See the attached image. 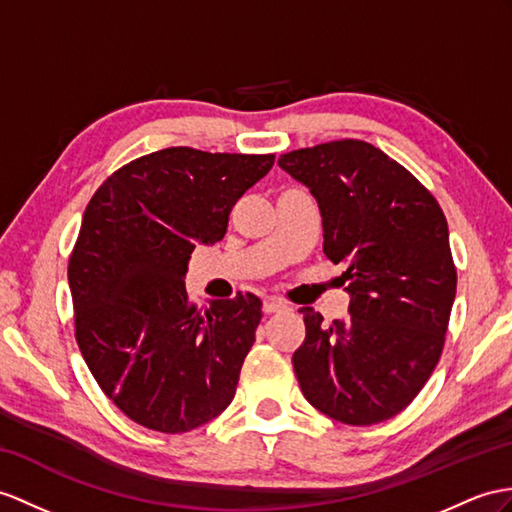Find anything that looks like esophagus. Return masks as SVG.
<instances>
[{
    "label": "esophagus",
    "mask_w": 512,
    "mask_h": 512,
    "mask_svg": "<svg viewBox=\"0 0 512 512\" xmlns=\"http://www.w3.org/2000/svg\"><path fill=\"white\" fill-rule=\"evenodd\" d=\"M263 310L267 315H273V313H284V310H289V306H286L282 299H267Z\"/></svg>",
    "instance_id": "34e87169"
}]
</instances>
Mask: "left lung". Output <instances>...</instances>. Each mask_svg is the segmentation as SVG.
I'll list each match as a JSON object with an SVG mask.
<instances>
[{
  "instance_id": "obj_1",
  "label": "left lung",
  "mask_w": 512,
  "mask_h": 512,
  "mask_svg": "<svg viewBox=\"0 0 512 512\" xmlns=\"http://www.w3.org/2000/svg\"><path fill=\"white\" fill-rule=\"evenodd\" d=\"M323 219V254L343 265L350 317L330 326L310 306L293 369L306 400L347 426L395 417L439 363L456 297L447 219L400 162L358 139L282 154Z\"/></svg>"
}]
</instances>
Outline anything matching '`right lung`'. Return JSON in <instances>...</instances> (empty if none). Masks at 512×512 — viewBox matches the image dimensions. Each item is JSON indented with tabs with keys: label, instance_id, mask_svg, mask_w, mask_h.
<instances>
[{
	"label": "right lung",
	"instance_id": "1",
	"mask_svg": "<svg viewBox=\"0 0 512 512\" xmlns=\"http://www.w3.org/2000/svg\"><path fill=\"white\" fill-rule=\"evenodd\" d=\"M273 160L167 147L117 169L84 210L69 256L76 341L99 389L147 430L191 432L234 400L263 302L236 293L202 313L184 276Z\"/></svg>",
	"mask_w": 512,
	"mask_h": 512
}]
</instances>
